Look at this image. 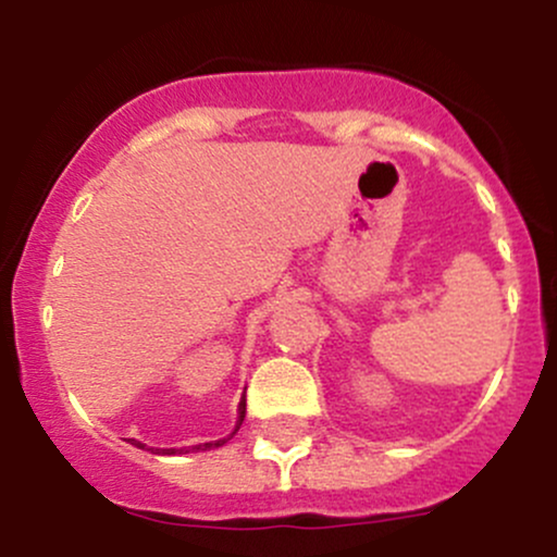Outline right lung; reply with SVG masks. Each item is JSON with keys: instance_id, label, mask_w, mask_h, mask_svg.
Here are the masks:
<instances>
[{"instance_id": "obj_1", "label": "right lung", "mask_w": 557, "mask_h": 557, "mask_svg": "<svg viewBox=\"0 0 557 557\" xmlns=\"http://www.w3.org/2000/svg\"><path fill=\"white\" fill-rule=\"evenodd\" d=\"M238 413H240V417H238V426H235V432L240 430L243 419H246V395H243V400H240V406H238ZM235 432H233V434H235ZM233 434H230V437H233ZM230 437H225V440H214V443H203V445H196L194 450H209V447H220V445H225ZM133 445H136V447H146V445L136 443V440H133ZM151 450H154V447H151ZM157 450H159V453H164V456H175V453H177L175 447H170V450H162V447H157ZM181 453H183V447H181ZM185 453H188V450H185Z\"/></svg>"}]
</instances>
